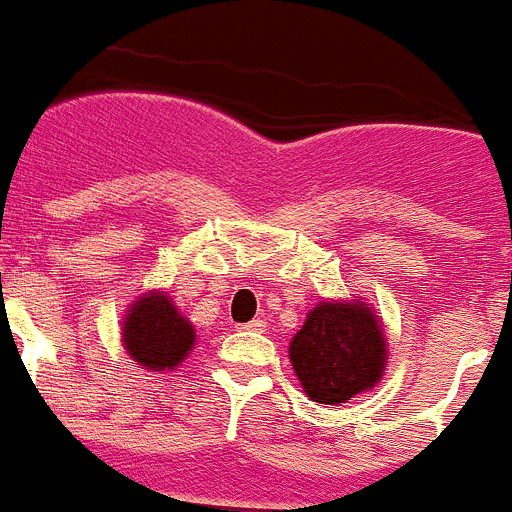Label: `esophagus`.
<instances>
[{"label":"esophagus","mask_w":512,"mask_h":512,"mask_svg":"<svg viewBox=\"0 0 512 512\" xmlns=\"http://www.w3.org/2000/svg\"><path fill=\"white\" fill-rule=\"evenodd\" d=\"M266 322L264 320H251V322H243V325H238V330L243 332H264Z\"/></svg>","instance_id":"esophagus-1"}]
</instances>
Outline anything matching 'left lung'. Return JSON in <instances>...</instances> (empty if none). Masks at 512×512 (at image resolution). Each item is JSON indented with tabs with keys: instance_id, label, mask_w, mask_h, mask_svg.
I'll return each instance as SVG.
<instances>
[{
	"instance_id": "8db88e82",
	"label": "left lung",
	"mask_w": 512,
	"mask_h": 512,
	"mask_svg": "<svg viewBox=\"0 0 512 512\" xmlns=\"http://www.w3.org/2000/svg\"><path fill=\"white\" fill-rule=\"evenodd\" d=\"M294 373L317 403H345L381 381L386 337L363 302H322L289 345Z\"/></svg>"
}]
</instances>
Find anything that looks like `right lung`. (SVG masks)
Segmentation results:
<instances>
[{
  "label": "right lung",
  "mask_w": 512,
  "mask_h": 512,
  "mask_svg": "<svg viewBox=\"0 0 512 512\" xmlns=\"http://www.w3.org/2000/svg\"><path fill=\"white\" fill-rule=\"evenodd\" d=\"M192 342V325L162 292L144 294L126 314L124 345L131 358L144 368H175L187 358Z\"/></svg>",
  "instance_id": "obj_1"
}]
</instances>
